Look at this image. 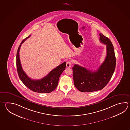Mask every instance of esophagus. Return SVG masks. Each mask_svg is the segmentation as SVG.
Wrapping results in <instances>:
<instances>
[{"label":"esophagus","mask_w":130,"mask_h":130,"mask_svg":"<svg viewBox=\"0 0 130 130\" xmlns=\"http://www.w3.org/2000/svg\"><path fill=\"white\" fill-rule=\"evenodd\" d=\"M72 62L70 61H68L66 63V67L67 68H70L71 67Z\"/></svg>","instance_id":"34e87169"}]
</instances>
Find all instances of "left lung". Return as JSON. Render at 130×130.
<instances>
[{
	"label": "left lung",
	"mask_w": 130,
	"mask_h": 130,
	"mask_svg": "<svg viewBox=\"0 0 130 130\" xmlns=\"http://www.w3.org/2000/svg\"><path fill=\"white\" fill-rule=\"evenodd\" d=\"M101 42L106 45V56L97 71L93 72L77 64L73 67L75 87L82 92H92L103 89L111 79L116 67L114 48L108 37L100 34Z\"/></svg>",
	"instance_id": "left-lung-1"
}]
</instances>
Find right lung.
<instances>
[{"label": "right lung", "mask_w": 130, "mask_h": 130, "mask_svg": "<svg viewBox=\"0 0 130 130\" xmlns=\"http://www.w3.org/2000/svg\"><path fill=\"white\" fill-rule=\"evenodd\" d=\"M30 36V35L22 41L17 51L16 62L19 77L24 84L33 92L39 93H51L57 87L59 77L66 68V62H64L61 64L41 79L35 80L30 79L22 69L19 58V51L21 44Z\"/></svg>", "instance_id": "add662e5"}]
</instances>
